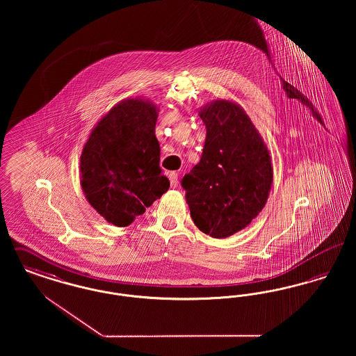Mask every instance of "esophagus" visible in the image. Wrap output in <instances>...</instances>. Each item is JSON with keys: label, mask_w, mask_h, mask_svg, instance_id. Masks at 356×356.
Segmentation results:
<instances>
[{"label": "esophagus", "mask_w": 356, "mask_h": 356, "mask_svg": "<svg viewBox=\"0 0 356 356\" xmlns=\"http://www.w3.org/2000/svg\"><path fill=\"white\" fill-rule=\"evenodd\" d=\"M168 177H170V186H172V188H176L177 184H179L177 173H176V172H170V175H168Z\"/></svg>", "instance_id": "obj_1"}]
</instances>
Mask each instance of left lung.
Returning <instances> with one entry per match:
<instances>
[{
	"label": "left lung",
	"instance_id": "8db88e82",
	"mask_svg": "<svg viewBox=\"0 0 356 356\" xmlns=\"http://www.w3.org/2000/svg\"><path fill=\"white\" fill-rule=\"evenodd\" d=\"M199 115L207 128L203 154L181 186L196 227L225 238L250 225L267 203L271 154L237 102L216 99L202 106Z\"/></svg>",
	"mask_w": 356,
	"mask_h": 356
}]
</instances>
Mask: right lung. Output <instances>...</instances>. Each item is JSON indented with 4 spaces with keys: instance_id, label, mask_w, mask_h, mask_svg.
I'll return each instance as SVG.
<instances>
[{
    "instance_id": "1",
    "label": "right lung",
    "mask_w": 356,
    "mask_h": 356,
    "mask_svg": "<svg viewBox=\"0 0 356 356\" xmlns=\"http://www.w3.org/2000/svg\"><path fill=\"white\" fill-rule=\"evenodd\" d=\"M159 106L128 97L112 106L90 131L80 156L86 202L116 227H127L170 188L161 173L154 135Z\"/></svg>"
}]
</instances>
